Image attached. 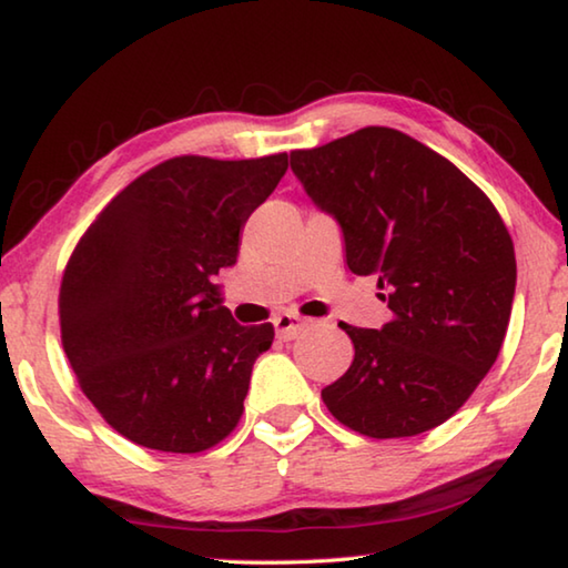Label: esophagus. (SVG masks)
Returning <instances> with one entry per match:
<instances>
[{
    "label": "esophagus",
    "instance_id": "esophagus-1",
    "mask_svg": "<svg viewBox=\"0 0 568 568\" xmlns=\"http://www.w3.org/2000/svg\"><path fill=\"white\" fill-rule=\"evenodd\" d=\"M273 325H275L277 338H281V341H293V338H297V335L303 333L305 321L301 318V315H295V313H281L273 321Z\"/></svg>",
    "mask_w": 568,
    "mask_h": 568
}]
</instances>
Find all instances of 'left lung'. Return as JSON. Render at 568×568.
Listing matches in <instances>:
<instances>
[{"instance_id": "obj_1", "label": "left lung", "mask_w": 568, "mask_h": 568, "mask_svg": "<svg viewBox=\"0 0 568 568\" xmlns=\"http://www.w3.org/2000/svg\"><path fill=\"white\" fill-rule=\"evenodd\" d=\"M307 197L338 220L345 263L376 275L393 318L345 325L353 363L323 388L343 426L418 436L464 406L498 358L516 293L501 215L454 162L390 128L291 152Z\"/></svg>"}]
</instances>
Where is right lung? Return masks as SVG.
I'll return each instance as SVG.
<instances>
[{
  "mask_svg": "<svg viewBox=\"0 0 568 568\" xmlns=\"http://www.w3.org/2000/svg\"><path fill=\"white\" fill-rule=\"evenodd\" d=\"M287 155H182L132 180L77 243L60 287L62 345L80 388L132 444L200 454L243 416L273 325H240L213 277Z\"/></svg>",
  "mask_w": 568,
  "mask_h": 568,
  "instance_id": "obj_1",
  "label": "right lung"
}]
</instances>
